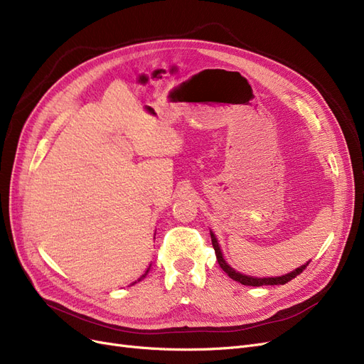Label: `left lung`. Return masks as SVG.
<instances>
[{
    "label": "left lung",
    "instance_id": "8db88e82",
    "mask_svg": "<svg viewBox=\"0 0 364 364\" xmlns=\"http://www.w3.org/2000/svg\"><path fill=\"white\" fill-rule=\"evenodd\" d=\"M210 240H212V245H214V250H215V256H217V260L220 263V267L223 268V271L229 275L230 279H233L235 282H240L241 284L244 286H274V284H284L287 282H291L292 279H295L296 275L301 274L309 263H306V265L296 268L295 271L286 274V275H282V277H268V279H256V277H248V275H244V274H240L236 272L233 268H230L228 263H225V260L223 259V255H221V250H220V245L217 242V237L214 233H210Z\"/></svg>",
    "mask_w": 364,
    "mask_h": 364
}]
</instances>
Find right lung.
<instances>
[{
    "label": "right lung",
    "instance_id": "add662e5",
    "mask_svg": "<svg viewBox=\"0 0 364 364\" xmlns=\"http://www.w3.org/2000/svg\"><path fill=\"white\" fill-rule=\"evenodd\" d=\"M147 271H149V269H147ZM146 274H147V272H146ZM146 274H144V275H146ZM144 275H143V277H144ZM143 277H141V279H143ZM141 279H140V280H141ZM140 280H139V282H140Z\"/></svg>",
    "mask_w": 364,
    "mask_h": 364
}]
</instances>
